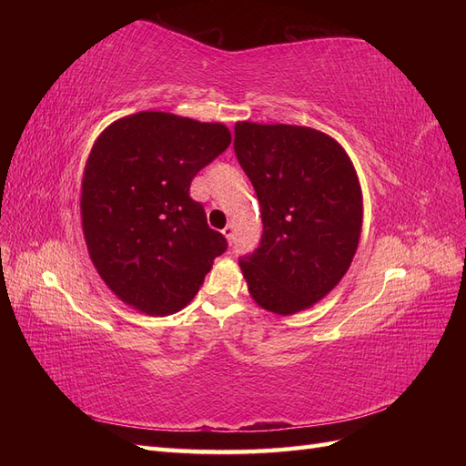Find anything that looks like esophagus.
Segmentation results:
<instances>
[{
    "label": "esophagus",
    "instance_id": "esophagus-1",
    "mask_svg": "<svg viewBox=\"0 0 466 466\" xmlns=\"http://www.w3.org/2000/svg\"><path fill=\"white\" fill-rule=\"evenodd\" d=\"M223 235L228 237V241L231 243V241H233V237H235V229H233V225H228V228L223 229Z\"/></svg>",
    "mask_w": 466,
    "mask_h": 466
}]
</instances>
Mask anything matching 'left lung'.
<instances>
[{"mask_svg": "<svg viewBox=\"0 0 466 466\" xmlns=\"http://www.w3.org/2000/svg\"><path fill=\"white\" fill-rule=\"evenodd\" d=\"M235 155L255 187L260 245L238 258L266 311L293 315L344 278L361 233V190L340 144L305 126L235 124Z\"/></svg>", "mask_w": 466, "mask_h": 466, "instance_id": "8db88e82", "label": "left lung"}]
</instances>
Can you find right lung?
I'll use <instances>...</instances> for the list:
<instances>
[{"label": "right lung", "mask_w": 466, "mask_h": 466, "mask_svg": "<svg viewBox=\"0 0 466 466\" xmlns=\"http://www.w3.org/2000/svg\"><path fill=\"white\" fill-rule=\"evenodd\" d=\"M229 144L223 124L153 110L98 136L81 182V221L96 272L124 303L147 315L180 311L228 250L190 198V182Z\"/></svg>", "instance_id": "add662e5"}]
</instances>
